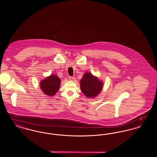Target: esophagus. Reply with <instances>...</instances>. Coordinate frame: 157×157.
<instances>
[{
	"label": "esophagus",
	"mask_w": 157,
	"mask_h": 157,
	"mask_svg": "<svg viewBox=\"0 0 157 157\" xmlns=\"http://www.w3.org/2000/svg\"><path fill=\"white\" fill-rule=\"evenodd\" d=\"M69 79L70 81H75V77H74V76H69Z\"/></svg>",
	"instance_id": "obj_1"
}]
</instances>
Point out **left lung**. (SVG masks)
<instances>
[{
    "instance_id": "obj_1",
    "label": "left lung",
    "mask_w": 157,
    "mask_h": 157,
    "mask_svg": "<svg viewBox=\"0 0 157 157\" xmlns=\"http://www.w3.org/2000/svg\"><path fill=\"white\" fill-rule=\"evenodd\" d=\"M80 86L82 93L86 97L94 98L102 90L103 82L90 72H86L81 79Z\"/></svg>"
}]
</instances>
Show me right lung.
<instances>
[{
	"label": "right lung",
	"instance_id": "1",
	"mask_svg": "<svg viewBox=\"0 0 157 157\" xmlns=\"http://www.w3.org/2000/svg\"><path fill=\"white\" fill-rule=\"evenodd\" d=\"M60 79L56 75H50L40 82V88L46 95L53 96L59 89Z\"/></svg>",
	"mask_w": 157,
	"mask_h": 157
}]
</instances>
